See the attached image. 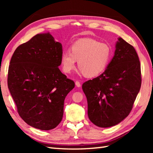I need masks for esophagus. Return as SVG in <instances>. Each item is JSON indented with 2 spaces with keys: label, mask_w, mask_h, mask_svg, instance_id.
I'll return each mask as SVG.
<instances>
[{
  "label": "esophagus",
  "mask_w": 153,
  "mask_h": 153,
  "mask_svg": "<svg viewBox=\"0 0 153 153\" xmlns=\"http://www.w3.org/2000/svg\"><path fill=\"white\" fill-rule=\"evenodd\" d=\"M76 85L77 87H81V83L79 82H78V81H76Z\"/></svg>",
  "instance_id": "obj_1"
}]
</instances>
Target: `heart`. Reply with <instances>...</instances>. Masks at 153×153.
I'll use <instances>...</instances> for the list:
<instances>
[{
    "mask_svg": "<svg viewBox=\"0 0 153 153\" xmlns=\"http://www.w3.org/2000/svg\"><path fill=\"white\" fill-rule=\"evenodd\" d=\"M71 52L61 55V65L64 72L70 74L76 66L87 77L97 76L103 72L112 58V48L108 44L91 38L81 39L71 46Z\"/></svg>",
    "mask_w": 153,
    "mask_h": 153,
    "instance_id": "b5f03b06",
    "label": "heart"
}]
</instances>
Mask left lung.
Listing matches in <instances>:
<instances>
[{"mask_svg":"<svg viewBox=\"0 0 153 153\" xmlns=\"http://www.w3.org/2000/svg\"><path fill=\"white\" fill-rule=\"evenodd\" d=\"M105 71L85 82L89 119L100 128L118 124L129 115L141 85V66L135 48L121 37Z\"/></svg>","mask_w":153,"mask_h":153,"instance_id":"8db88e82","label":"left lung"}]
</instances>
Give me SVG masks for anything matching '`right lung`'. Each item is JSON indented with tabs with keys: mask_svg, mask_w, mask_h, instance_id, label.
<instances>
[{
	"mask_svg": "<svg viewBox=\"0 0 153 153\" xmlns=\"http://www.w3.org/2000/svg\"><path fill=\"white\" fill-rule=\"evenodd\" d=\"M62 46L47 32L16 48L8 74V87L25 123L50 130L60 123L66 97L75 87L61 72Z\"/></svg>",
	"mask_w": 153,
	"mask_h": 153,
	"instance_id": "right-lung-1",
	"label": "right lung"
}]
</instances>
